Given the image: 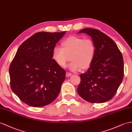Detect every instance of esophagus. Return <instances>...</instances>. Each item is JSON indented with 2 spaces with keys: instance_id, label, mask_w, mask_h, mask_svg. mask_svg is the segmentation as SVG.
Returning <instances> with one entry per match:
<instances>
[{
  "instance_id": "1",
  "label": "esophagus",
  "mask_w": 132,
  "mask_h": 132,
  "mask_svg": "<svg viewBox=\"0 0 132 132\" xmlns=\"http://www.w3.org/2000/svg\"><path fill=\"white\" fill-rule=\"evenodd\" d=\"M71 75H72V74L71 73H69V72H66V76L67 77H69L71 76Z\"/></svg>"
}]
</instances>
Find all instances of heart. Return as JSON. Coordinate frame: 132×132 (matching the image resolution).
Returning a JSON list of instances; mask_svg holds the SVG:
<instances>
[{
    "label": "heart",
    "instance_id": "heart-1",
    "mask_svg": "<svg viewBox=\"0 0 132 132\" xmlns=\"http://www.w3.org/2000/svg\"><path fill=\"white\" fill-rule=\"evenodd\" d=\"M63 48L55 46L53 49L52 58L58 65L65 67L71 59L72 61L69 69L73 72L89 69L96 55V46L92 39L71 36L63 41Z\"/></svg>",
    "mask_w": 132,
    "mask_h": 132
}]
</instances>
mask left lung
Returning <instances> with one entry per match:
<instances>
[{
	"mask_svg": "<svg viewBox=\"0 0 132 132\" xmlns=\"http://www.w3.org/2000/svg\"><path fill=\"white\" fill-rule=\"evenodd\" d=\"M96 46V55L87 71L81 73L77 93L90 103H102L113 98L123 79V56L116 43L99 30L84 28Z\"/></svg>",
	"mask_w": 132,
	"mask_h": 132,
	"instance_id": "left-lung-1",
	"label": "left lung"
}]
</instances>
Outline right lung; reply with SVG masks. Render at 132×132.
<instances>
[{
    "label": "right lung",
    "mask_w": 132,
    "mask_h": 132,
    "mask_svg": "<svg viewBox=\"0 0 132 132\" xmlns=\"http://www.w3.org/2000/svg\"><path fill=\"white\" fill-rule=\"evenodd\" d=\"M65 33H36L16 51L9 70L11 86L28 105L45 106L59 95L66 71L52 59V51Z\"/></svg>",
    "instance_id": "right-lung-1"
}]
</instances>
